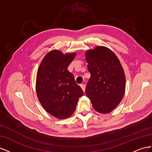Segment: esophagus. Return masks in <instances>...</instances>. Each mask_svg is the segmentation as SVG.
<instances>
[{
    "label": "esophagus",
    "instance_id": "34e87169",
    "mask_svg": "<svg viewBox=\"0 0 152 152\" xmlns=\"http://www.w3.org/2000/svg\"><path fill=\"white\" fill-rule=\"evenodd\" d=\"M80 86H81V88H82V90H83L84 92H85V84H81Z\"/></svg>",
    "mask_w": 152,
    "mask_h": 152
}]
</instances>
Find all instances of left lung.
I'll return each instance as SVG.
<instances>
[{
    "label": "left lung",
    "instance_id": "left-lung-1",
    "mask_svg": "<svg viewBox=\"0 0 152 152\" xmlns=\"http://www.w3.org/2000/svg\"><path fill=\"white\" fill-rule=\"evenodd\" d=\"M91 76L85 93L95 111L108 113L119 104L125 90V76L118 57L104 46H97L85 53Z\"/></svg>",
    "mask_w": 152,
    "mask_h": 152
}]
</instances>
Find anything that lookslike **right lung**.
Instances as JSON below:
<instances>
[{
	"label": "right lung",
	"mask_w": 152,
	"mask_h": 152,
	"mask_svg": "<svg viewBox=\"0 0 152 152\" xmlns=\"http://www.w3.org/2000/svg\"><path fill=\"white\" fill-rule=\"evenodd\" d=\"M76 55H64L59 50H52L45 55L37 71L36 93L39 101L48 113L59 119L73 114L79 97L84 93L67 70Z\"/></svg>",
	"instance_id": "right-lung-1"
}]
</instances>
